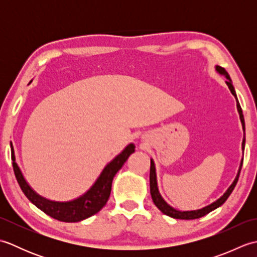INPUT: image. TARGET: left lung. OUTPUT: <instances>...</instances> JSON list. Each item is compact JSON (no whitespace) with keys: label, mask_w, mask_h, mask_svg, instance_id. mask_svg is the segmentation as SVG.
I'll list each match as a JSON object with an SVG mask.
<instances>
[{"label":"left lung","mask_w":257,"mask_h":257,"mask_svg":"<svg viewBox=\"0 0 257 257\" xmlns=\"http://www.w3.org/2000/svg\"><path fill=\"white\" fill-rule=\"evenodd\" d=\"M216 72L221 74V75H224L225 78H226V85L228 86V89L231 90L232 95L235 97L236 99V107H237V111L239 114V119H241V122H242V127H243V132H244V136H243V141H242V150H244L245 148V122H244V116H243V112H242V108L239 106V102L237 100V97H236V92L235 89H234V87L232 85V80L230 75L227 74L226 70L220 67V66H215ZM243 166V158L241 160V165H239L238 168V171L235 179H234L233 183L228 187V189L225 191V193L223 194L220 199H217L216 201L213 202V203L206 205L204 207H202V209L199 210H193V211H179L173 209L172 206L169 205L167 202L163 200V198L161 196L160 192H159V189H158V182H157V173H156V166H155V162L154 160L151 159V165H150V193H151V198L152 201H154L155 205L159 209L163 214H166L168 216H171L173 219H181V220H194V219H199L201 216H204L206 215L207 213H210L211 211L217 209V207L221 206L224 202L227 200L228 196L232 193V191L235 188V185L237 183V180L239 177V172H241V169Z\"/></svg>","instance_id":"1"}]
</instances>
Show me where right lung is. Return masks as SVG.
<instances>
[{
  "mask_svg": "<svg viewBox=\"0 0 257 257\" xmlns=\"http://www.w3.org/2000/svg\"><path fill=\"white\" fill-rule=\"evenodd\" d=\"M32 83V80L30 81ZM135 152V145L129 144L120 154L114 157L113 159L103 168L100 176L91 185L90 189L86 193L80 195L79 198L67 201V202H57L43 198L40 194H37L33 190L30 184L26 182V180L19 168L15 160V154L13 145L11 143V155H12V165L15 173L16 180L20 184V187L23 191L33 204L37 206L47 215L52 216L53 219H56L62 222H79L87 217L96 214L99 212L109 199V195L111 192V184L113 177L121 169L123 163L127 161L129 156Z\"/></svg>",
  "mask_w": 257,
  "mask_h": 257,
  "instance_id": "obj_1",
  "label": "right lung"
}]
</instances>
